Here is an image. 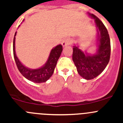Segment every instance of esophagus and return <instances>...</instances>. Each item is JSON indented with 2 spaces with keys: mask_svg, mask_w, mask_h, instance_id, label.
<instances>
[{
  "mask_svg": "<svg viewBox=\"0 0 123 123\" xmlns=\"http://www.w3.org/2000/svg\"><path fill=\"white\" fill-rule=\"evenodd\" d=\"M69 44V39H67V38H64V39L62 40V45L64 47L68 45Z\"/></svg>",
  "mask_w": 123,
  "mask_h": 123,
  "instance_id": "34e87169",
  "label": "esophagus"
}]
</instances>
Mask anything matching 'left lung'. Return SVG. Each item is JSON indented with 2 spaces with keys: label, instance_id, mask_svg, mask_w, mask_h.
<instances>
[{
  "label": "left lung",
  "instance_id": "obj_1",
  "mask_svg": "<svg viewBox=\"0 0 123 123\" xmlns=\"http://www.w3.org/2000/svg\"><path fill=\"white\" fill-rule=\"evenodd\" d=\"M95 19L98 28V49L90 55L84 52L79 46H73V60L78 73L86 80H91L99 75L108 64L111 55V43L107 29L102 22L95 15L89 13Z\"/></svg>",
  "mask_w": 123,
  "mask_h": 123
}]
</instances>
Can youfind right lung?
<instances>
[{
    "label": "right lung",
    "instance_id": "obj_1",
    "mask_svg": "<svg viewBox=\"0 0 123 123\" xmlns=\"http://www.w3.org/2000/svg\"><path fill=\"white\" fill-rule=\"evenodd\" d=\"M16 34L17 32L15 33L14 38H13V56L18 70L25 78L28 79L30 81L37 83L46 82L47 80H49V78L54 73L57 61L62 52V46L61 44H59L52 49L46 62L43 67L37 69H31L23 65L16 55L15 50Z\"/></svg>",
    "mask_w": 123,
    "mask_h": 123
}]
</instances>
